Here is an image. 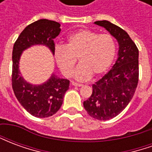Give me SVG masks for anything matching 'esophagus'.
<instances>
[{"label": "esophagus", "instance_id": "obj_1", "mask_svg": "<svg viewBox=\"0 0 152 152\" xmlns=\"http://www.w3.org/2000/svg\"><path fill=\"white\" fill-rule=\"evenodd\" d=\"M72 86H78V87H80V86H83V85H81V84H78V83H76V82H72Z\"/></svg>", "mask_w": 152, "mask_h": 152}]
</instances>
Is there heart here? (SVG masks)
<instances>
[{
	"label": "heart",
	"instance_id": "heart-1",
	"mask_svg": "<svg viewBox=\"0 0 152 152\" xmlns=\"http://www.w3.org/2000/svg\"><path fill=\"white\" fill-rule=\"evenodd\" d=\"M115 52V43L111 35L82 29L70 35L65 46L55 47L54 58L66 77L72 76L78 58L80 64L75 71V77L84 81L93 74L99 76L105 73L112 66Z\"/></svg>",
	"mask_w": 152,
	"mask_h": 152
}]
</instances>
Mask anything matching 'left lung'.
<instances>
[{"mask_svg":"<svg viewBox=\"0 0 152 152\" xmlns=\"http://www.w3.org/2000/svg\"><path fill=\"white\" fill-rule=\"evenodd\" d=\"M113 36L119 45L112 69L93 85V92L83 105L91 117L107 121L129 103L138 82V50L126 31L107 20L94 22Z\"/></svg>","mask_w":152,"mask_h":152,"instance_id":"obj_1","label":"left lung"}]
</instances>
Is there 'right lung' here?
<instances>
[{"mask_svg": "<svg viewBox=\"0 0 152 152\" xmlns=\"http://www.w3.org/2000/svg\"><path fill=\"white\" fill-rule=\"evenodd\" d=\"M60 26L59 23L49 19L34 22L20 33L13 48L12 88L20 104L36 117H49L59 110L64 94L69 88L70 81L53 74L43 84L31 85L21 76L19 59L23 50L37 45H45L54 54L53 39L59 35Z\"/></svg>", "mask_w": 152, "mask_h": 152, "instance_id": "right-lung-1", "label": "right lung"}]
</instances>
